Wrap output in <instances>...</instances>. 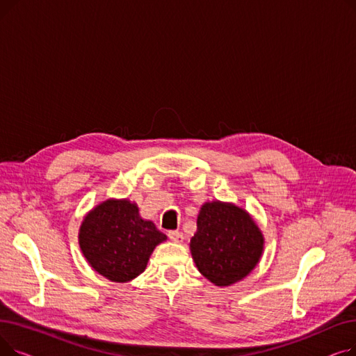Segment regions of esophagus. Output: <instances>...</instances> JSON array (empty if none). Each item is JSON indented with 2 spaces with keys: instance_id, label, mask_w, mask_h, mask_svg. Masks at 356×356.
<instances>
[{
  "instance_id": "obj_1",
  "label": "esophagus",
  "mask_w": 356,
  "mask_h": 356,
  "mask_svg": "<svg viewBox=\"0 0 356 356\" xmlns=\"http://www.w3.org/2000/svg\"><path fill=\"white\" fill-rule=\"evenodd\" d=\"M168 238H170L173 242H181L183 234L179 231H168Z\"/></svg>"
}]
</instances>
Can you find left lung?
Listing matches in <instances>:
<instances>
[{"label": "left lung", "instance_id": "8db88e82", "mask_svg": "<svg viewBox=\"0 0 356 356\" xmlns=\"http://www.w3.org/2000/svg\"><path fill=\"white\" fill-rule=\"evenodd\" d=\"M263 250L264 236L247 211L219 200L202 204L191 252L197 270L211 283L225 287L245 278Z\"/></svg>", "mask_w": 356, "mask_h": 356}]
</instances>
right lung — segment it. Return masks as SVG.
<instances>
[{"instance_id": "obj_1", "label": "right lung", "mask_w": 356, "mask_h": 356, "mask_svg": "<svg viewBox=\"0 0 356 356\" xmlns=\"http://www.w3.org/2000/svg\"><path fill=\"white\" fill-rule=\"evenodd\" d=\"M165 239L128 199L104 200L88 212L79 229V247L89 266L114 283L138 277L154 248Z\"/></svg>"}]
</instances>
